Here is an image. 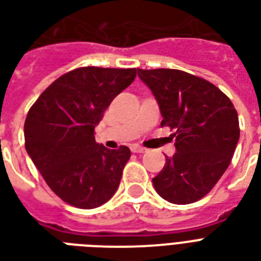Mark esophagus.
Wrapping results in <instances>:
<instances>
[{"instance_id": "34e87169", "label": "esophagus", "mask_w": 261, "mask_h": 261, "mask_svg": "<svg viewBox=\"0 0 261 261\" xmlns=\"http://www.w3.org/2000/svg\"><path fill=\"white\" fill-rule=\"evenodd\" d=\"M130 151H132V152H135V153H143V152H145L147 149H145L144 147L139 145V144H133V145H130Z\"/></svg>"}]
</instances>
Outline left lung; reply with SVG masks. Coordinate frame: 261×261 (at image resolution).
Instances as JSON below:
<instances>
[{
  "instance_id": "1",
  "label": "left lung",
  "mask_w": 261,
  "mask_h": 261,
  "mask_svg": "<svg viewBox=\"0 0 261 261\" xmlns=\"http://www.w3.org/2000/svg\"><path fill=\"white\" fill-rule=\"evenodd\" d=\"M158 100L161 126L174 129L177 152L152 178L159 196L191 204L207 195L229 167L240 139L237 110L213 83L178 69H137Z\"/></svg>"
}]
</instances>
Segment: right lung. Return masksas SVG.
Here are the masks:
<instances>
[{
  "label": "right lung",
  "mask_w": 261,
  "mask_h": 261,
  "mask_svg": "<svg viewBox=\"0 0 261 261\" xmlns=\"http://www.w3.org/2000/svg\"><path fill=\"white\" fill-rule=\"evenodd\" d=\"M135 77V68H77L51 83L30 109L25 149L65 203L91 210L116 193L130 149L106 148L95 141L94 132L113 99Z\"/></svg>",
  "instance_id": "add662e5"
}]
</instances>
